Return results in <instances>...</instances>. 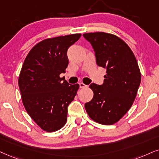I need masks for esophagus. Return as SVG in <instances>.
I'll return each mask as SVG.
<instances>
[{
	"instance_id": "34e87169",
	"label": "esophagus",
	"mask_w": 159,
	"mask_h": 159,
	"mask_svg": "<svg viewBox=\"0 0 159 159\" xmlns=\"http://www.w3.org/2000/svg\"><path fill=\"white\" fill-rule=\"evenodd\" d=\"M79 86H80V88H86V87H87V86H86V84H84V83H82V82H81V83H79Z\"/></svg>"
}]
</instances>
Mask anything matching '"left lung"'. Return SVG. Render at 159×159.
<instances>
[{"instance_id": "left-lung-1", "label": "left lung", "mask_w": 159, "mask_h": 159, "mask_svg": "<svg viewBox=\"0 0 159 159\" xmlns=\"http://www.w3.org/2000/svg\"><path fill=\"white\" fill-rule=\"evenodd\" d=\"M94 51L96 63L106 69L102 85L92 83L94 92L85 108L92 120L102 125H112L131 107L137 94L141 73L137 61L123 40L104 32L84 34Z\"/></svg>"}]
</instances>
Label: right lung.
<instances>
[{
  "mask_svg": "<svg viewBox=\"0 0 159 159\" xmlns=\"http://www.w3.org/2000/svg\"><path fill=\"white\" fill-rule=\"evenodd\" d=\"M75 34L46 39L30 51L24 61L18 84L26 111L42 129L53 132L67 120V107L79 88L70 84L65 73L69 59L67 50L80 39Z\"/></svg>",
  "mask_w": 159,
  "mask_h": 159,
  "instance_id": "obj_1",
  "label": "right lung"
}]
</instances>
